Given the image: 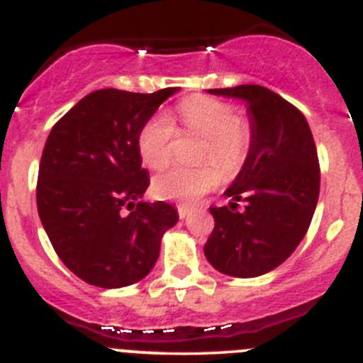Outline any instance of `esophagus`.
<instances>
[{"mask_svg":"<svg viewBox=\"0 0 363 363\" xmlns=\"http://www.w3.org/2000/svg\"><path fill=\"white\" fill-rule=\"evenodd\" d=\"M177 211H179V218H181V220H184V218L189 216V209L186 206H179Z\"/></svg>","mask_w":363,"mask_h":363,"instance_id":"1","label":"esophagus"}]
</instances>
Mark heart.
I'll return each instance as SVG.
<instances>
[{"instance_id": "1", "label": "heart", "mask_w": 363, "mask_h": 363, "mask_svg": "<svg viewBox=\"0 0 363 363\" xmlns=\"http://www.w3.org/2000/svg\"><path fill=\"white\" fill-rule=\"evenodd\" d=\"M186 131L203 138L200 161L213 163L221 177L238 174L252 147V128L245 118L235 117L234 108L213 97H189L179 106ZM175 129L164 113L154 115L138 135V152L149 168L161 170L172 156ZM213 167L172 168L152 181L154 195L163 200L193 203L203 193L211 191L220 181Z\"/></svg>"}]
</instances>
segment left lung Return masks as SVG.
<instances>
[{"label":"left lung","mask_w":363,"mask_h":363,"mask_svg":"<svg viewBox=\"0 0 363 363\" xmlns=\"http://www.w3.org/2000/svg\"><path fill=\"white\" fill-rule=\"evenodd\" d=\"M207 92L245 103L252 147L223 193L228 206L211 207L214 230L203 253L223 275L253 279L279 267L307 234L321 182L318 150L303 113L269 88ZM238 201L245 203L242 211H235Z\"/></svg>","instance_id":"left-lung-1"}]
</instances>
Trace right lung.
Returning a JSON list of instances; mask_svg holds the SVG:
<instances>
[{"label":"right lung","mask_w":363,"mask_h":363,"mask_svg":"<svg viewBox=\"0 0 363 363\" xmlns=\"http://www.w3.org/2000/svg\"><path fill=\"white\" fill-rule=\"evenodd\" d=\"M177 92L96 90L49 133L38 168V216L62 262L90 286L118 289L145 279L161 238L179 221L170 203L142 200L149 174L138 152L142 128Z\"/></svg>","instance_id":"add662e5"}]
</instances>
